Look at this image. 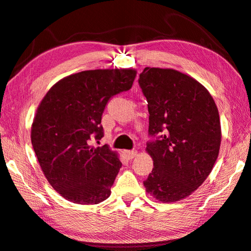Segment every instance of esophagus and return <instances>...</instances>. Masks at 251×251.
Here are the masks:
<instances>
[{"label": "esophagus", "instance_id": "obj_1", "mask_svg": "<svg viewBox=\"0 0 251 251\" xmlns=\"http://www.w3.org/2000/svg\"><path fill=\"white\" fill-rule=\"evenodd\" d=\"M123 153H124V156L127 159H128V160H130V159H133L136 156V154H137V151H136L135 149H133V150H124Z\"/></svg>", "mask_w": 251, "mask_h": 251}]
</instances>
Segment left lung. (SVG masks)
<instances>
[{
    "label": "left lung",
    "instance_id": "8db88e82",
    "mask_svg": "<svg viewBox=\"0 0 251 251\" xmlns=\"http://www.w3.org/2000/svg\"><path fill=\"white\" fill-rule=\"evenodd\" d=\"M138 83L148 102L146 150L153 160L144 185L158 201H180L203 183L217 159L216 104L201 83L173 69L145 68Z\"/></svg>",
    "mask_w": 251,
    "mask_h": 251
}]
</instances>
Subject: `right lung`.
Wrapping results in <instances>:
<instances>
[{
	"label": "right lung",
	"mask_w": 251,
	"mask_h": 251,
	"mask_svg": "<svg viewBox=\"0 0 251 251\" xmlns=\"http://www.w3.org/2000/svg\"><path fill=\"white\" fill-rule=\"evenodd\" d=\"M133 69L88 70L57 82L39 104L31 145L52 188L68 201L98 204L111 195L122 162L104 145L103 112L110 100L133 86Z\"/></svg>",
	"instance_id": "1"
}]
</instances>
